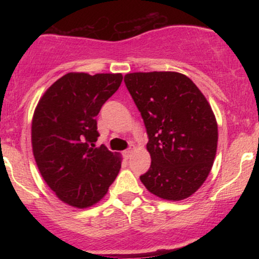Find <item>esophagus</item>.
Segmentation results:
<instances>
[{
    "instance_id": "esophagus-1",
    "label": "esophagus",
    "mask_w": 259,
    "mask_h": 259,
    "mask_svg": "<svg viewBox=\"0 0 259 259\" xmlns=\"http://www.w3.org/2000/svg\"><path fill=\"white\" fill-rule=\"evenodd\" d=\"M132 150H130V148H129V150H125V151H124V152H123V156L124 157H125V158L126 159H129L130 158V157H132Z\"/></svg>"
}]
</instances>
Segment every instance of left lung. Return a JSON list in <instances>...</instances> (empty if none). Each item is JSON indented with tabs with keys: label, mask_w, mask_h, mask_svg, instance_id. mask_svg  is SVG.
<instances>
[{
	"label": "left lung",
	"mask_w": 259,
	"mask_h": 259,
	"mask_svg": "<svg viewBox=\"0 0 259 259\" xmlns=\"http://www.w3.org/2000/svg\"><path fill=\"white\" fill-rule=\"evenodd\" d=\"M124 82L148 136L151 167L140 180L164 200L189 197L204 183L214 162L218 125L209 103L180 73H132Z\"/></svg>",
	"instance_id": "1"
}]
</instances>
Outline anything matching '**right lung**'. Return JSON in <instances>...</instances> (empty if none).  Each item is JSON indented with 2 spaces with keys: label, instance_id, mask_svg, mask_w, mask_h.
I'll return each instance as SVG.
<instances>
[{
  "label": "right lung",
  "instance_id": "add662e5",
  "mask_svg": "<svg viewBox=\"0 0 259 259\" xmlns=\"http://www.w3.org/2000/svg\"><path fill=\"white\" fill-rule=\"evenodd\" d=\"M121 80V74L68 73L38 101L32 152L44 180L69 206L97 203L119 173L120 157L94 142L100 136L96 115Z\"/></svg>",
  "mask_w": 259,
  "mask_h": 259
}]
</instances>
